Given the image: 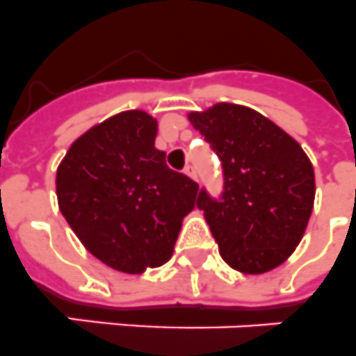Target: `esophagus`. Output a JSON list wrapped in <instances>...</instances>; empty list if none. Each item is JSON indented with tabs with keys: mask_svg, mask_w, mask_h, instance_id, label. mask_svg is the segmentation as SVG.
Masks as SVG:
<instances>
[{
	"mask_svg": "<svg viewBox=\"0 0 356 356\" xmlns=\"http://www.w3.org/2000/svg\"><path fill=\"white\" fill-rule=\"evenodd\" d=\"M184 173H186L188 177H192V179H195V181H197V170H195V166H193V164H186Z\"/></svg>",
	"mask_w": 356,
	"mask_h": 356,
	"instance_id": "34e87169",
	"label": "esophagus"
}]
</instances>
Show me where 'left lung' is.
<instances>
[{"mask_svg":"<svg viewBox=\"0 0 356 356\" xmlns=\"http://www.w3.org/2000/svg\"><path fill=\"white\" fill-rule=\"evenodd\" d=\"M222 168V190H199L197 208L226 264L243 273L270 271L288 259L307 226L315 173L293 137L259 112L219 103L188 115Z\"/></svg>","mask_w":356,"mask_h":356,"instance_id":"8db88e82","label":"left lung"}]
</instances>
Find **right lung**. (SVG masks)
I'll use <instances>...</instances> for the list:
<instances>
[{
    "instance_id": "1",
    "label": "right lung",
    "mask_w": 356,
    "mask_h": 356,
    "mask_svg": "<svg viewBox=\"0 0 356 356\" xmlns=\"http://www.w3.org/2000/svg\"><path fill=\"white\" fill-rule=\"evenodd\" d=\"M157 121L122 112L81 136L56 175L59 210L85 248L124 273L170 261L199 184L154 146Z\"/></svg>"
}]
</instances>
